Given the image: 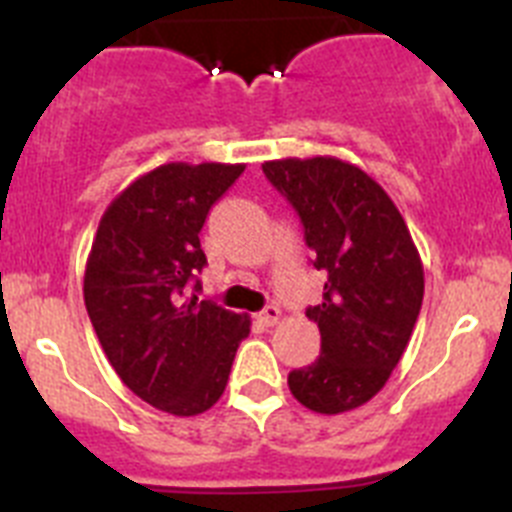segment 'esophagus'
I'll list each match as a JSON object with an SVG mask.
<instances>
[{"instance_id": "esophagus-1", "label": "esophagus", "mask_w": 512, "mask_h": 512, "mask_svg": "<svg viewBox=\"0 0 512 512\" xmlns=\"http://www.w3.org/2000/svg\"><path fill=\"white\" fill-rule=\"evenodd\" d=\"M282 320V310L277 305H269L259 312V323L261 325H277Z\"/></svg>"}]
</instances>
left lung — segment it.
I'll list each match as a JSON object with an SVG mask.
<instances>
[{"mask_svg": "<svg viewBox=\"0 0 512 512\" xmlns=\"http://www.w3.org/2000/svg\"><path fill=\"white\" fill-rule=\"evenodd\" d=\"M264 174L305 225L323 302L320 356L289 372V392L307 410L338 415L382 390L413 336L423 305V261L405 217L374 176L336 156L266 161Z\"/></svg>", "mask_w": 512, "mask_h": 512, "instance_id": "1", "label": "left lung"}]
</instances>
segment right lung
Returning <instances> with one entry per match:
<instances>
[{
    "instance_id": "1",
    "label": "right lung",
    "mask_w": 512,
    "mask_h": 512,
    "mask_svg": "<svg viewBox=\"0 0 512 512\" xmlns=\"http://www.w3.org/2000/svg\"><path fill=\"white\" fill-rule=\"evenodd\" d=\"M243 169L171 161L138 176L104 210L84 269V305L117 377L179 418L220 400L251 333L248 315L189 292L207 264V212Z\"/></svg>"
}]
</instances>
